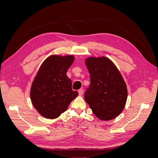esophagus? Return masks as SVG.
<instances>
[{"instance_id":"1","label":"esophagus","mask_w":158,"mask_h":158,"mask_svg":"<svg viewBox=\"0 0 158 158\" xmlns=\"http://www.w3.org/2000/svg\"><path fill=\"white\" fill-rule=\"evenodd\" d=\"M78 92H79V96H82L83 94V90L82 89H79Z\"/></svg>"}]
</instances>
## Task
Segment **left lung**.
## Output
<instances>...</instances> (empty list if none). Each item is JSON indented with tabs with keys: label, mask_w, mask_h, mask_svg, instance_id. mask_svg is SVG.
<instances>
[{
	"label": "left lung",
	"mask_w": 158,
	"mask_h": 158,
	"mask_svg": "<svg viewBox=\"0 0 158 158\" xmlns=\"http://www.w3.org/2000/svg\"><path fill=\"white\" fill-rule=\"evenodd\" d=\"M90 75V85L85 100L98 119L108 121L120 115L127 98V86L114 63L105 56L85 60Z\"/></svg>",
	"instance_id": "8db88e82"
}]
</instances>
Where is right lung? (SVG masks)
Returning a JSON list of instances; mask_svg holds the SVG:
<instances>
[{"mask_svg":"<svg viewBox=\"0 0 158 158\" xmlns=\"http://www.w3.org/2000/svg\"><path fill=\"white\" fill-rule=\"evenodd\" d=\"M75 60L73 55H52L40 66L33 80L31 99L33 106L47 119H56L67 110L78 96L73 91L66 72Z\"/></svg>","mask_w":158,"mask_h":158,"instance_id":"add662e5","label":"right lung"}]
</instances>
